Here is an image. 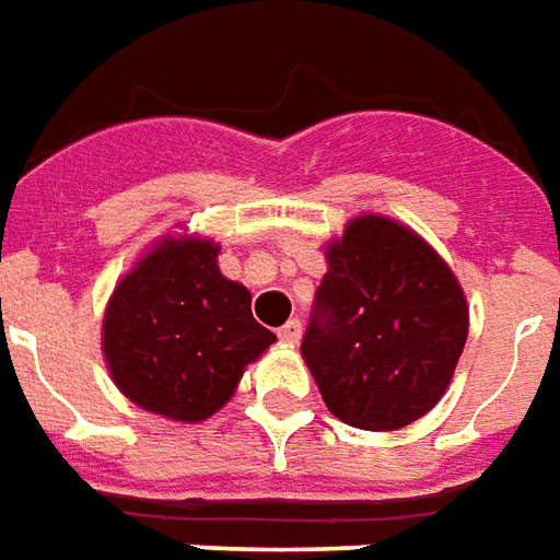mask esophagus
<instances>
[{
	"label": "esophagus",
	"mask_w": 560,
	"mask_h": 560,
	"mask_svg": "<svg viewBox=\"0 0 560 560\" xmlns=\"http://www.w3.org/2000/svg\"><path fill=\"white\" fill-rule=\"evenodd\" d=\"M279 338L288 343V347H296V343H300V338H302V323L300 320H288L279 329Z\"/></svg>",
	"instance_id": "1"
}]
</instances>
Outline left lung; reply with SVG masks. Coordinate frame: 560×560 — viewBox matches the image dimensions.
Instances as JSON below:
<instances>
[{
	"label": "left lung",
	"mask_w": 560,
	"mask_h": 560,
	"mask_svg": "<svg viewBox=\"0 0 560 560\" xmlns=\"http://www.w3.org/2000/svg\"><path fill=\"white\" fill-rule=\"evenodd\" d=\"M300 353L335 418L388 433L428 416L448 392L469 302L454 269L397 219L364 213L326 243Z\"/></svg>",
	"instance_id": "8db88e82"
}]
</instances>
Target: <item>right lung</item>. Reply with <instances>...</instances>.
I'll return each mask as SVG.
<instances>
[{"mask_svg":"<svg viewBox=\"0 0 560 560\" xmlns=\"http://www.w3.org/2000/svg\"><path fill=\"white\" fill-rule=\"evenodd\" d=\"M276 335L252 317V293L219 269V243L198 234L153 240L103 312L101 347L127 400L196 424L225 407L240 376Z\"/></svg>","mask_w":560,"mask_h":560,"instance_id":"obj_1","label":"right lung"}]
</instances>
